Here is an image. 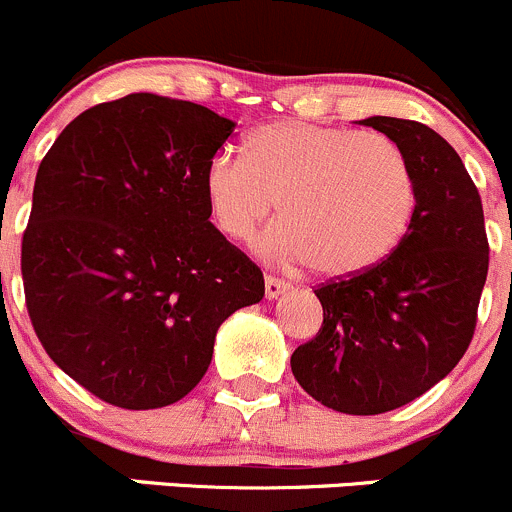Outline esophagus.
I'll return each instance as SVG.
<instances>
[{
  "label": "esophagus",
  "instance_id": "esophagus-1",
  "mask_svg": "<svg viewBox=\"0 0 512 512\" xmlns=\"http://www.w3.org/2000/svg\"><path fill=\"white\" fill-rule=\"evenodd\" d=\"M291 288V283L283 281V278L266 276V298H278L281 293H286Z\"/></svg>",
  "mask_w": 512,
  "mask_h": 512
}]
</instances>
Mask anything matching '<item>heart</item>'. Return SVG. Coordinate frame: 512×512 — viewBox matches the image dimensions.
I'll return each instance as SVG.
<instances>
[{
	"mask_svg": "<svg viewBox=\"0 0 512 512\" xmlns=\"http://www.w3.org/2000/svg\"><path fill=\"white\" fill-rule=\"evenodd\" d=\"M211 221L246 241L278 204L281 221L258 239L268 261L313 263L323 276H356L398 249L416 214V176L386 134L283 119L221 151L204 169Z\"/></svg>",
	"mask_w": 512,
	"mask_h": 512,
	"instance_id": "heart-1",
	"label": "heart"
}]
</instances>
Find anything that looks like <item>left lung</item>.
Wrapping results in <instances>:
<instances>
[{"label":"left lung","mask_w":512,"mask_h":512,"mask_svg":"<svg viewBox=\"0 0 512 512\" xmlns=\"http://www.w3.org/2000/svg\"><path fill=\"white\" fill-rule=\"evenodd\" d=\"M411 161L416 214L398 249L316 288L323 323L298 346L303 391L351 416L393 411L443 381L468 351L488 276L483 204L453 146L426 124L371 116Z\"/></svg>","instance_id":"1"}]
</instances>
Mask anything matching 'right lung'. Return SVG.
Returning a JSON list of instances; mask_svg holds the SVG:
<instances>
[{
    "mask_svg": "<svg viewBox=\"0 0 512 512\" xmlns=\"http://www.w3.org/2000/svg\"><path fill=\"white\" fill-rule=\"evenodd\" d=\"M236 124L171 96L82 111L34 181L22 239L29 318L69 378L129 411L204 378L221 323L263 298V273L211 224L204 169Z\"/></svg>",
    "mask_w": 512,
    "mask_h": 512,
    "instance_id": "1",
    "label": "right lung"
}]
</instances>
